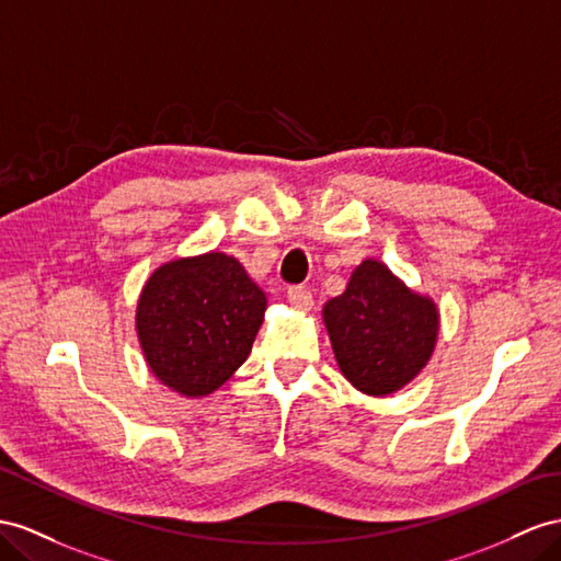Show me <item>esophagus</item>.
Returning a JSON list of instances; mask_svg holds the SVG:
<instances>
[{
  "label": "esophagus",
  "mask_w": 561,
  "mask_h": 561,
  "mask_svg": "<svg viewBox=\"0 0 561 561\" xmlns=\"http://www.w3.org/2000/svg\"><path fill=\"white\" fill-rule=\"evenodd\" d=\"M286 298H289V304L296 310H310L312 308V294H310L308 286H289Z\"/></svg>",
  "instance_id": "esophagus-1"
}]
</instances>
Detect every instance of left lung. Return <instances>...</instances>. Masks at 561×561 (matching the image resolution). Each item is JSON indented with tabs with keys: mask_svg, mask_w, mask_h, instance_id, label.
<instances>
[{
	"mask_svg": "<svg viewBox=\"0 0 561 561\" xmlns=\"http://www.w3.org/2000/svg\"><path fill=\"white\" fill-rule=\"evenodd\" d=\"M322 314L343 377L367 396L403 389L436 348L434 300L371 257L353 270L346 291L327 300Z\"/></svg>",
	"mask_w": 561,
	"mask_h": 561,
	"instance_id": "obj_1",
	"label": "left lung"
}]
</instances>
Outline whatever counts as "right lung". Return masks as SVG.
<instances>
[{
    "instance_id": "1",
    "label": "right lung",
    "mask_w": 561,
    "mask_h": 561,
    "mask_svg": "<svg viewBox=\"0 0 561 561\" xmlns=\"http://www.w3.org/2000/svg\"><path fill=\"white\" fill-rule=\"evenodd\" d=\"M267 308L234 255L210 251L163 263L137 304V336L153 377L204 398L247 363Z\"/></svg>"
}]
</instances>
